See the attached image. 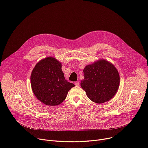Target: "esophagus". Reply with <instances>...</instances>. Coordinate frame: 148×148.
Returning a JSON list of instances; mask_svg holds the SVG:
<instances>
[{"label": "esophagus", "mask_w": 148, "mask_h": 148, "mask_svg": "<svg viewBox=\"0 0 148 148\" xmlns=\"http://www.w3.org/2000/svg\"><path fill=\"white\" fill-rule=\"evenodd\" d=\"M75 84L76 86H79V82H75Z\"/></svg>", "instance_id": "esophagus-1"}]
</instances>
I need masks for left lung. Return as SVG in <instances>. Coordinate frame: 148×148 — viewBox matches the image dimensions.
Wrapping results in <instances>:
<instances>
[{"label":"left lung","mask_w":148,"mask_h":148,"mask_svg":"<svg viewBox=\"0 0 148 148\" xmlns=\"http://www.w3.org/2000/svg\"><path fill=\"white\" fill-rule=\"evenodd\" d=\"M80 86L92 101L101 104L109 101L117 92L120 75L115 67L101 59L83 69Z\"/></svg>","instance_id":"obj_1"}]
</instances>
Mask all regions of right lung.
Returning <instances> with one entry per match:
<instances>
[{"label":"right lung","instance_id":"1","mask_svg":"<svg viewBox=\"0 0 148 148\" xmlns=\"http://www.w3.org/2000/svg\"><path fill=\"white\" fill-rule=\"evenodd\" d=\"M61 62L53 57L38 62L31 75V85L36 97L48 106H57L65 99L75 85L68 82L61 69Z\"/></svg>","mask_w":148,"mask_h":148}]
</instances>
